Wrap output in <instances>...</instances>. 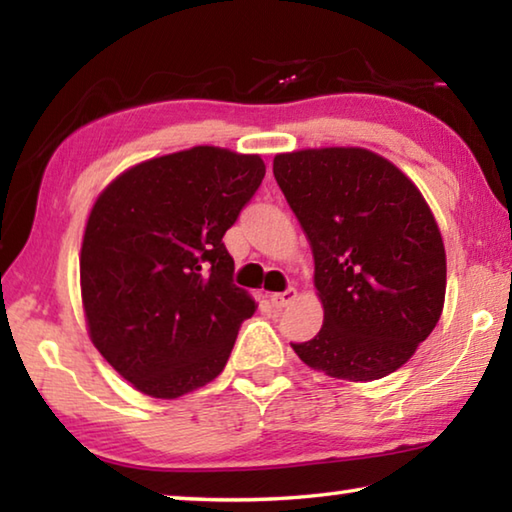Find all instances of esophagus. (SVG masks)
<instances>
[{"label":"esophagus","instance_id":"esophagus-1","mask_svg":"<svg viewBox=\"0 0 512 512\" xmlns=\"http://www.w3.org/2000/svg\"><path fill=\"white\" fill-rule=\"evenodd\" d=\"M298 298V291L296 289H287V291H282V293H273L271 296V302H273V307H277V309H282V307H289V305H293V300Z\"/></svg>","mask_w":512,"mask_h":512}]
</instances>
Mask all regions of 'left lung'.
Listing matches in <instances>:
<instances>
[{"instance_id":"1","label":"left lung","mask_w":512,"mask_h":512,"mask_svg":"<svg viewBox=\"0 0 512 512\" xmlns=\"http://www.w3.org/2000/svg\"><path fill=\"white\" fill-rule=\"evenodd\" d=\"M273 173L314 250L323 327L291 343L309 368L375 381L409 361L445 305L436 216L402 169L361 146L277 153Z\"/></svg>"}]
</instances>
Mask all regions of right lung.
I'll return each instance as SVG.
<instances>
[{
	"mask_svg": "<svg viewBox=\"0 0 512 512\" xmlns=\"http://www.w3.org/2000/svg\"><path fill=\"white\" fill-rule=\"evenodd\" d=\"M262 155L221 146L144 160L97 196L81 244L85 325L112 368L155 400L221 375L255 300L223 235L262 185Z\"/></svg>",
	"mask_w": 512,
	"mask_h": 512,
	"instance_id": "right-lung-1",
	"label": "right lung"
}]
</instances>
